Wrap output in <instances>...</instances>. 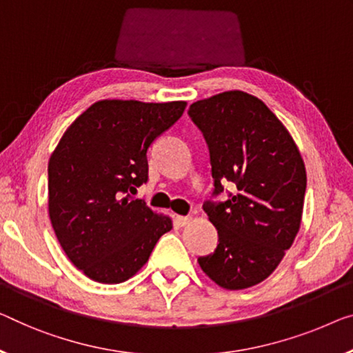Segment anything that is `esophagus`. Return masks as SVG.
I'll return each mask as SVG.
<instances>
[{"mask_svg":"<svg viewBox=\"0 0 353 353\" xmlns=\"http://www.w3.org/2000/svg\"><path fill=\"white\" fill-rule=\"evenodd\" d=\"M190 222H192V217H188V215H177L176 217V223L179 227H187Z\"/></svg>","mask_w":353,"mask_h":353,"instance_id":"obj_1","label":"esophagus"}]
</instances>
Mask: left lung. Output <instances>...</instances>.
<instances>
[{"label": "left lung", "mask_w": 353, "mask_h": 353, "mask_svg": "<svg viewBox=\"0 0 353 353\" xmlns=\"http://www.w3.org/2000/svg\"><path fill=\"white\" fill-rule=\"evenodd\" d=\"M206 141L212 198L203 204L219 244L199 256L201 270L228 290L256 285L276 270L299 230L306 170L296 144L270 108L234 90L188 108ZM234 188L219 202L223 185Z\"/></svg>", "instance_id": "1"}]
</instances>
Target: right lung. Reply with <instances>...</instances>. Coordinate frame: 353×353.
Instances as JSON below:
<instances>
[{
	"instance_id": "1",
	"label": "right lung",
	"mask_w": 353,
	"mask_h": 353,
	"mask_svg": "<svg viewBox=\"0 0 353 353\" xmlns=\"http://www.w3.org/2000/svg\"><path fill=\"white\" fill-rule=\"evenodd\" d=\"M185 101L104 99L79 115L49 161V215L60 245L93 281L119 283L145 265L171 219L136 199L149 179L147 150Z\"/></svg>"
}]
</instances>
